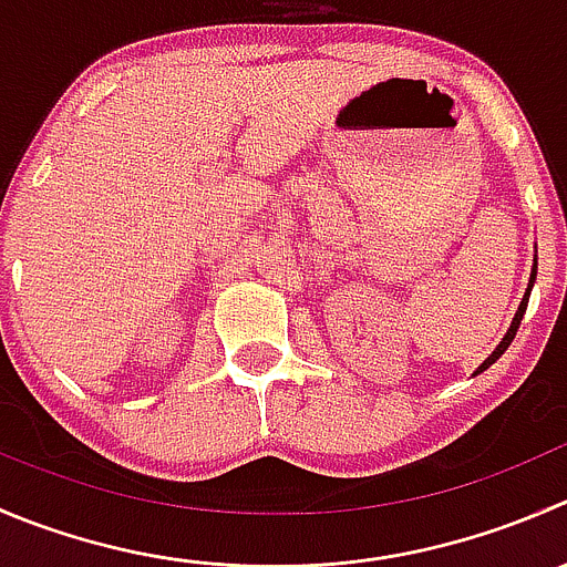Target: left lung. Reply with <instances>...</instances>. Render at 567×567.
Returning a JSON list of instances; mask_svg holds the SVG:
<instances>
[{
  "mask_svg": "<svg viewBox=\"0 0 567 567\" xmlns=\"http://www.w3.org/2000/svg\"><path fill=\"white\" fill-rule=\"evenodd\" d=\"M535 277H537V262H535V271H532V277H529V288H526V296H524V301H520V307H518V312H515V318H513V323H509V329H507V334H504L502 338V343L496 346V351H493L491 357H487L485 362H482L480 368H476V373H482L485 371V368H491L493 362L498 360V357L504 354V351H507V346L513 343V338H515V332H518V327H520V318H524V312H526V305H529V293H532V285H535Z\"/></svg>",
  "mask_w": 567,
  "mask_h": 567,
  "instance_id": "8db88e82",
  "label": "left lung"
}]
</instances>
